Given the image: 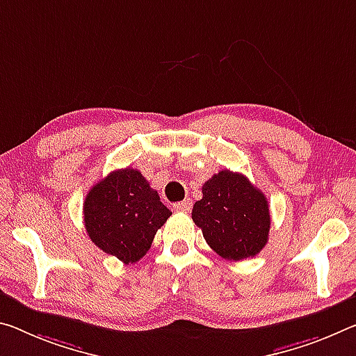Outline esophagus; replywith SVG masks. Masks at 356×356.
I'll use <instances>...</instances> for the list:
<instances>
[{
    "label": "esophagus",
    "instance_id": "obj_1",
    "mask_svg": "<svg viewBox=\"0 0 356 356\" xmlns=\"http://www.w3.org/2000/svg\"><path fill=\"white\" fill-rule=\"evenodd\" d=\"M174 209H176V211H180V212H188L191 209V200L185 198L184 201L176 202V204H174Z\"/></svg>",
    "mask_w": 356,
    "mask_h": 356
}]
</instances>
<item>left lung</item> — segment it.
I'll return each instance as SVG.
<instances>
[{
    "label": "left lung",
    "mask_w": 356,
    "mask_h": 356,
    "mask_svg": "<svg viewBox=\"0 0 356 356\" xmlns=\"http://www.w3.org/2000/svg\"><path fill=\"white\" fill-rule=\"evenodd\" d=\"M191 218L209 247L231 261L255 257L268 242L266 196L245 176L229 169L213 174L202 185V198L195 202Z\"/></svg>",
    "instance_id": "left-lung-1"
}]
</instances>
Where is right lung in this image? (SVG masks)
<instances>
[{"label": "right lung", "mask_w": 356, "mask_h": 356, "mask_svg": "<svg viewBox=\"0 0 356 356\" xmlns=\"http://www.w3.org/2000/svg\"><path fill=\"white\" fill-rule=\"evenodd\" d=\"M138 169H117L90 188L83 202L88 238L125 264L149 252L156 231L171 217Z\"/></svg>", "instance_id": "obj_1"}]
</instances>
